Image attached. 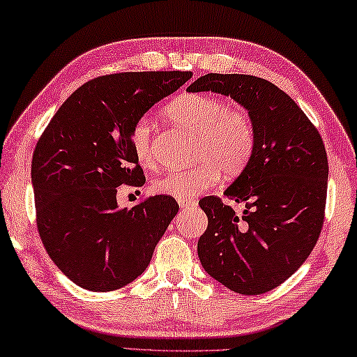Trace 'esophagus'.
Returning <instances> with one entry per match:
<instances>
[{
  "mask_svg": "<svg viewBox=\"0 0 357 357\" xmlns=\"http://www.w3.org/2000/svg\"><path fill=\"white\" fill-rule=\"evenodd\" d=\"M179 207L181 209H189V207H195L197 203L193 199H179Z\"/></svg>",
  "mask_w": 357,
  "mask_h": 357,
  "instance_id": "obj_1",
  "label": "esophagus"
}]
</instances>
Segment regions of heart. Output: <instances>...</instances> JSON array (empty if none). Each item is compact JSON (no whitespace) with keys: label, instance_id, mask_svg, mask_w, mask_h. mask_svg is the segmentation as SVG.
Segmentation results:
<instances>
[{"label":"heart","instance_id":"obj_1","mask_svg":"<svg viewBox=\"0 0 357 357\" xmlns=\"http://www.w3.org/2000/svg\"><path fill=\"white\" fill-rule=\"evenodd\" d=\"M173 125L197 137L192 150L195 167L170 172L154 179L151 192L174 199H192L215 185L222 172L226 178L241 174L255 153V126L248 114L232 109L223 98L212 95L185 93L165 107ZM131 150L144 168H153V128L140 119L131 129Z\"/></svg>","mask_w":357,"mask_h":357}]
</instances>
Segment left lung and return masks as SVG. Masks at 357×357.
<instances>
[{
	"instance_id": "8db88e82",
	"label": "left lung",
	"mask_w": 357,
	"mask_h": 357,
	"mask_svg": "<svg viewBox=\"0 0 357 357\" xmlns=\"http://www.w3.org/2000/svg\"><path fill=\"white\" fill-rule=\"evenodd\" d=\"M187 90L231 96L255 126L250 164L225 190L245 211L237 215L217 197L201 199L207 229L198 257L207 275L236 294H265L294 275L319 241L328 189L325 145L296 102L262 77L209 73Z\"/></svg>"
}]
</instances>
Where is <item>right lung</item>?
<instances>
[{"label":"right lung","mask_w":357,"mask_h":357,"mask_svg":"<svg viewBox=\"0 0 357 357\" xmlns=\"http://www.w3.org/2000/svg\"><path fill=\"white\" fill-rule=\"evenodd\" d=\"M192 71L95 77L51 119L32 154L37 228L45 250L77 286L111 291L144 273L179 206L156 195L120 209L116 187L145 184L131 129Z\"/></svg>","instance_id":"1"}]
</instances>
